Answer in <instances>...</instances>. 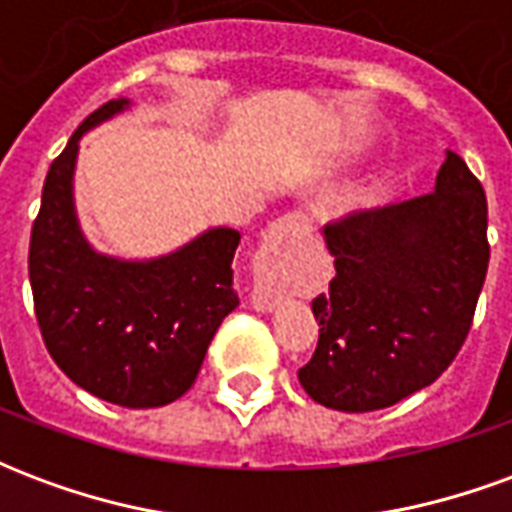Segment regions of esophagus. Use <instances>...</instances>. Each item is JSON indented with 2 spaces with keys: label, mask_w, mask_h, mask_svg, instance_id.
I'll return each mask as SVG.
<instances>
[{
  "label": "esophagus",
  "mask_w": 512,
  "mask_h": 512,
  "mask_svg": "<svg viewBox=\"0 0 512 512\" xmlns=\"http://www.w3.org/2000/svg\"><path fill=\"white\" fill-rule=\"evenodd\" d=\"M310 233L312 224L304 213H288V216H282V219H277V222L268 227V233L263 235V246H266V249H277V246L282 244H301V241L310 238ZM252 304H255L257 310H274V304H277V290L255 288V293H252Z\"/></svg>",
  "instance_id": "esophagus-1"
}]
</instances>
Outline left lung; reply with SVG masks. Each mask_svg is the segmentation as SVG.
<instances>
[{"label":"left lung","mask_w":512,"mask_h":512,"mask_svg":"<svg viewBox=\"0 0 512 512\" xmlns=\"http://www.w3.org/2000/svg\"><path fill=\"white\" fill-rule=\"evenodd\" d=\"M337 277L312 301L318 348L304 392L334 411L395 406L452 365L488 271V202L458 153L436 189L323 227Z\"/></svg>","instance_id":"left-lung-1"}]
</instances>
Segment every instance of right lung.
<instances>
[{
    "instance_id": "obj_1",
    "label": "right lung",
    "mask_w": 512,
    "mask_h": 512,
    "mask_svg": "<svg viewBox=\"0 0 512 512\" xmlns=\"http://www.w3.org/2000/svg\"><path fill=\"white\" fill-rule=\"evenodd\" d=\"M126 106L117 98L95 109L51 161L29 235V285L43 343L73 384L115 406L158 408L189 392L238 307L241 233L216 227L147 263L98 255L84 241L73 211L79 139Z\"/></svg>"
}]
</instances>
